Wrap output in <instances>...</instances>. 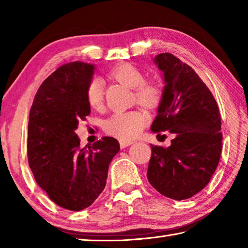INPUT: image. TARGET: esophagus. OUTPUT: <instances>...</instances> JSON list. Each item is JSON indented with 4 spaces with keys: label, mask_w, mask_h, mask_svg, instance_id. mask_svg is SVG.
<instances>
[{
    "label": "esophagus",
    "mask_w": 248,
    "mask_h": 248,
    "mask_svg": "<svg viewBox=\"0 0 248 248\" xmlns=\"http://www.w3.org/2000/svg\"><path fill=\"white\" fill-rule=\"evenodd\" d=\"M119 144H120V148L121 149H124V148H127V146L133 144V142L132 141H128V140H120L119 141Z\"/></svg>",
    "instance_id": "esophagus-1"
}]
</instances>
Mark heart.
<instances>
[{
    "label": "heart",
    "mask_w": 248,
    "mask_h": 248,
    "mask_svg": "<svg viewBox=\"0 0 248 248\" xmlns=\"http://www.w3.org/2000/svg\"><path fill=\"white\" fill-rule=\"evenodd\" d=\"M110 75L116 81L136 91V98L141 105L152 108L159 103L162 91L156 83L144 81V74L132 63H121L111 70ZM86 100L93 109H99L104 102V84L98 78L89 83ZM146 123V117L139 110L116 111L105 120L104 130L112 137L121 140L133 139L141 132Z\"/></svg>",
    "instance_id": "b5f03b06"
}]
</instances>
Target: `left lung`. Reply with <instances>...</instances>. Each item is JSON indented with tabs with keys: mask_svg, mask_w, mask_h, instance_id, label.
Here are the masks:
<instances>
[{
	"mask_svg": "<svg viewBox=\"0 0 248 248\" xmlns=\"http://www.w3.org/2000/svg\"><path fill=\"white\" fill-rule=\"evenodd\" d=\"M154 63L163 72L165 86L151 130L170 131L175 138L169 148L151 144L146 176L163 196L188 199L207 186L219 164V107L198 74L178 58L159 53Z\"/></svg>",
	"mask_w": 248,
	"mask_h": 248,
	"instance_id": "left-lung-1",
	"label": "left lung"
}]
</instances>
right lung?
Returning <instances> with one entry per match:
<instances>
[{"instance_id":"add662e5","label":"right lung","mask_w":248,"mask_h":248,"mask_svg":"<svg viewBox=\"0 0 248 248\" xmlns=\"http://www.w3.org/2000/svg\"><path fill=\"white\" fill-rule=\"evenodd\" d=\"M94 70L78 61L61 65L41 84L29 112V167L49 198L71 211L90 207L102 194L120 150L111 137L79 148L75 130L91 114L86 89Z\"/></svg>"}]
</instances>
